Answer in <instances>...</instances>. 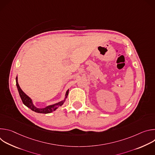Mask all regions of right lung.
<instances>
[{
	"mask_svg": "<svg viewBox=\"0 0 155 155\" xmlns=\"http://www.w3.org/2000/svg\"><path fill=\"white\" fill-rule=\"evenodd\" d=\"M16 86H17V88H18V90L20 97H21L22 101H23V103L26 107H28V108L31 109L32 111H34L35 112H37V113L45 114L51 113L52 112L54 111V110H56L59 107L61 106L64 104V101H65V99L68 97V94H69V90H68L67 92H66L65 97V99L64 101H62L61 102H58L57 104H55L54 105H51L47 106V107H46L45 108H37V107H35L34 105V104H32L31 99L29 97H28L23 91H22V90L20 88L19 86V84L18 83V78H17V77L16 78Z\"/></svg>",
	"mask_w": 155,
	"mask_h": 155,
	"instance_id": "1",
	"label": "right lung"
}]
</instances>
